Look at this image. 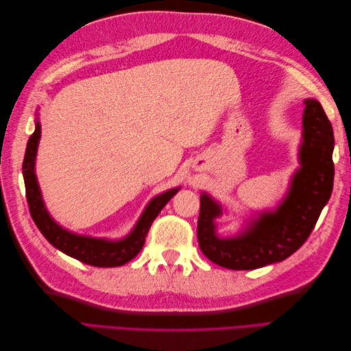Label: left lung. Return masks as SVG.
<instances>
[{
	"label": "left lung",
	"instance_id": "obj_1",
	"mask_svg": "<svg viewBox=\"0 0 351 351\" xmlns=\"http://www.w3.org/2000/svg\"><path fill=\"white\" fill-rule=\"evenodd\" d=\"M334 132L322 105L304 101L300 168L285 199L274 212H263L239 236L219 239L215 218L222 214L209 195L200 196L199 247L222 268L246 271L281 262L302 247L328 204L334 184Z\"/></svg>",
	"mask_w": 351,
	"mask_h": 351
}]
</instances>
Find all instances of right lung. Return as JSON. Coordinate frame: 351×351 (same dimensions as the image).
Returning a JSON list of instances; mask_svg holds the SVG:
<instances>
[{
  "label": "right lung",
  "mask_w": 351,
  "mask_h": 351,
  "mask_svg": "<svg viewBox=\"0 0 351 351\" xmlns=\"http://www.w3.org/2000/svg\"><path fill=\"white\" fill-rule=\"evenodd\" d=\"M39 139L40 124L36 120L35 132L29 137V142L26 146V154L23 159V178L30 215L34 218L39 231L44 234V237L52 244V246L74 259H77L86 265H92V267L111 268L121 267V265L130 262L134 256H137V253L142 250L146 234L147 231H149L154 219L168 204V200L178 192L180 187L171 189L168 190V192H164L162 195H158L156 197H154L149 202V205L145 208L143 214L139 218V221H137L133 231L121 240L111 241L105 239L74 234V232L58 226L57 222L49 217L48 210L44 205V200H42L35 174V158Z\"/></svg>",
  "instance_id": "add662e5"
}]
</instances>
